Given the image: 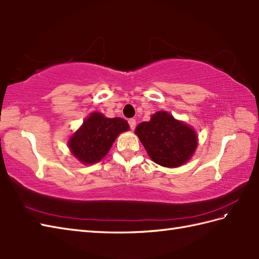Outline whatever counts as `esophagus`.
<instances>
[{
	"mask_svg": "<svg viewBox=\"0 0 259 259\" xmlns=\"http://www.w3.org/2000/svg\"><path fill=\"white\" fill-rule=\"evenodd\" d=\"M128 125H130L131 130H134L135 126H136V120L134 118H130L128 119Z\"/></svg>",
	"mask_w": 259,
	"mask_h": 259,
	"instance_id": "obj_1",
	"label": "esophagus"
}]
</instances>
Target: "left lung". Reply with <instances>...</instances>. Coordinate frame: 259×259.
Wrapping results in <instances>:
<instances>
[{"instance_id": "1", "label": "left lung", "mask_w": 259, "mask_h": 259, "mask_svg": "<svg viewBox=\"0 0 259 259\" xmlns=\"http://www.w3.org/2000/svg\"><path fill=\"white\" fill-rule=\"evenodd\" d=\"M135 133L149 157L165 167L186 163L197 146L195 131L164 111L155 113L149 122L137 125Z\"/></svg>"}]
</instances>
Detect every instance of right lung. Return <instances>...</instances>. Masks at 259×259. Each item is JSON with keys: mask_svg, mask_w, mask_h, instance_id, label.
Returning a JSON list of instances; mask_svg holds the SVG:
<instances>
[{"mask_svg": "<svg viewBox=\"0 0 259 259\" xmlns=\"http://www.w3.org/2000/svg\"><path fill=\"white\" fill-rule=\"evenodd\" d=\"M128 128V123L123 118H107L101 113H92L71 137L68 147L82 163L94 164L110 151L118 134Z\"/></svg>", "mask_w": 259, "mask_h": 259, "instance_id": "right-lung-1", "label": "right lung"}]
</instances>
